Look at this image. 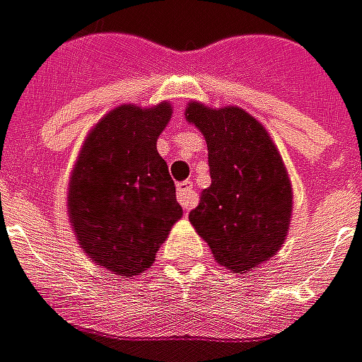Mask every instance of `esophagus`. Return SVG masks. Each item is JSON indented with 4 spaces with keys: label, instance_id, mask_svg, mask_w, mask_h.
<instances>
[{
    "label": "esophagus",
    "instance_id": "1",
    "mask_svg": "<svg viewBox=\"0 0 362 362\" xmlns=\"http://www.w3.org/2000/svg\"><path fill=\"white\" fill-rule=\"evenodd\" d=\"M176 198H178L184 210H192L198 204V194L194 192V184L190 180L180 182L176 186Z\"/></svg>",
    "mask_w": 362,
    "mask_h": 362
}]
</instances>
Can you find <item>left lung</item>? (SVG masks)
<instances>
[{
	"label": "left lung",
	"mask_w": 362,
	"mask_h": 362,
	"mask_svg": "<svg viewBox=\"0 0 362 362\" xmlns=\"http://www.w3.org/2000/svg\"><path fill=\"white\" fill-rule=\"evenodd\" d=\"M186 120L206 139L212 176L188 218L218 264L247 274L274 257L289 230L293 190L279 150L240 107L190 103Z\"/></svg>",
	"instance_id": "8db88e82"
}]
</instances>
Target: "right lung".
Instances as JSON below:
<instances>
[{
	"label": "right lung",
	"mask_w": 362,
	"mask_h": 362,
	"mask_svg": "<svg viewBox=\"0 0 362 362\" xmlns=\"http://www.w3.org/2000/svg\"><path fill=\"white\" fill-rule=\"evenodd\" d=\"M170 117V103L110 110L88 132L71 174L67 208L78 245L120 277L154 264L182 218L176 186L156 150Z\"/></svg>",
	"instance_id": "right-lung-1"
}]
</instances>
